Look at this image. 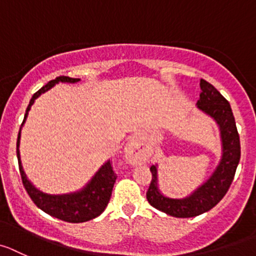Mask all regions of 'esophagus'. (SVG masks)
I'll return each instance as SVG.
<instances>
[{
	"instance_id": "esophagus-1",
	"label": "esophagus",
	"mask_w": 256,
	"mask_h": 256,
	"mask_svg": "<svg viewBox=\"0 0 256 256\" xmlns=\"http://www.w3.org/2000/svg\"><path fill=\"white\" fill-rule=\"evenodd\" d=\"M128 150L130 152V160L132 164H139L145 160V152L144 150L140 149L136 144H130L128 146Z\"/></svg>"
}]
</instances>
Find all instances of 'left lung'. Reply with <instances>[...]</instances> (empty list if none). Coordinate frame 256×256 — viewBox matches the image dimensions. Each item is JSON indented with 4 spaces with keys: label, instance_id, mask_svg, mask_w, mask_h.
<instances>
[{
    "label": "left lung",
    "instance_id": "8db88e82",
    "mask_svg": "<svg viewBox=\"0 0 256 256\" xmlns=\"http://www.w3.org/2000/svg\"><path fill=\"white\" fill-rule=\"evenodd\" d=\"M200 86L202 90L197 106L218 124L222 140V159L211 178L190 197L183 200L164 197L159 192L156 166H152V180L146 192L148 202L154 208L173 217H194L214 208L228 193L240 162V138L230 104L207 80H200Z\"/></svg>",
    "mask_w": 256,
    "mask_h": 256
}]
</instances>
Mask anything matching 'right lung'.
<instances>
[{
  "label": "right lung",
  "instance_id": "add662e5",
  "mask_svg": "<svg viewBox=\"0 0 256 256\" xmlns=\"http://www.w3.org/2000/svg\"><path fill=\"white\" fill-rule=\"evenodd\" d=\"M78 80H80L78 78H70L66 77V76H60V77H56V80H50L48 84H45L44 87L40 88V90H38V92H35L34 96L31 97L30 104H28V108H26V114L25 117H24V121L22 124H21V126L25 122L28 111H30L34 101L42 94V93L46 92L48 90H50L52 86L56 84V83L59 82L76 83L78 82ZM20 131H18V145H16L18 169H20V176L24 187H25L26 192L30 196L32 202H34L40 210H42L45 214L56 217V218L63 220V221L66 222H72V224H80V222L90 221V220L100 216V214L104 211L107 204H108V200L110 198H111L112 188H114V182H116L117 178V174L114 173V168H112L111 162H107L104 166H102V168L96 173V176H93L92 180H90V182L86 186V188H83L80 192L62 196L46 194V193L40 192L39 190H36L34 186L31 184L28 180V178H26L25 173H24L22 166H21L20 162V152H18Z\"/></svg>",
  "mask_w": 256,
  "mask_h": 256
}]
</instances>
